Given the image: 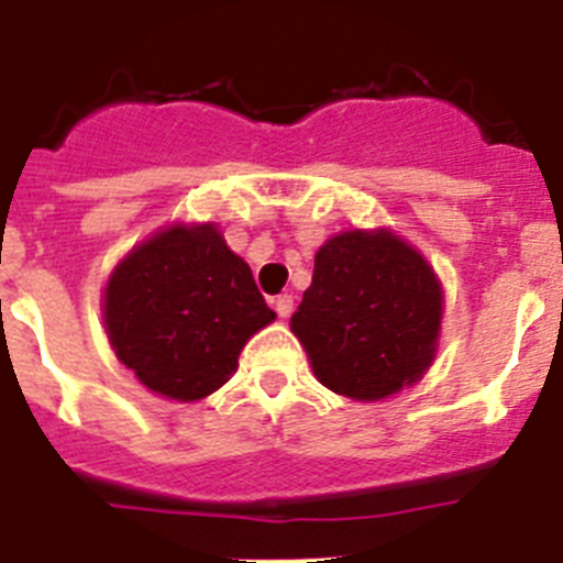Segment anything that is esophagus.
<instances>
[{
  "mask_svg": "<svg viewBox=\"0 0 563 563\" xmlns=\"http://www.w3.org/2000/svg\"><path fill=\"white\" fill-rule=\"evenodd\" d=\"M273 305H276V312L282 318L292 316V296H290V292H282V296H276V301H273Z\"/></svg>",
  "mask_w": 563,
  "mask_h": 563,
  "instance_id": "obj_1",
  "label": "esophagus"
}]
</instances>
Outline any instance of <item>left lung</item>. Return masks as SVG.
<instances>
[{"mask_svg": "<svg viewBox=\"0 0 563 563\" xmlns=\"http://www.w3.org/2000/svg\"><path fill=\"white\" fill-rule=\"evenodd\" d=\"M440 316V282L420 253L389 231H350L316 253L290 327L327 389L380 400L429 369Z\"/></svg>", "mask_w": 563, "mask_h": 563, "instance_id": "left-lung-1", "label": "left lung"}]
</instances>
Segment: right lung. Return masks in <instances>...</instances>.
I'll return each mask as SVG.
<instances>
[{
	"instance_id": "obj_1",
	"label": "right lung",
	"mask_w": 563,
	"mask_h": 563,
	"mask_svg": "<svg viewBox=\"0 0 563 563\" xmlns=\"http://www.w3.org/2000/svg\"><path fill=\"white\" fill-rule=\"evenodd\" d=\"M276 312L213 225L168 228L114 267L103 321L118 361L172 400H200Z\"/></svg>"
}]
</instances>
